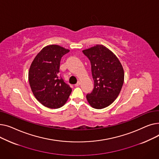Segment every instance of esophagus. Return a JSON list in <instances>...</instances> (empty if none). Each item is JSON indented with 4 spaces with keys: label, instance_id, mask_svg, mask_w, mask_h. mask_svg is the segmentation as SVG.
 <instances>
[{
    "label": "esophagus",
    "instance_id": "obj_1",
    "mask_svg": "<svg viewBox=\"0 0 159 159\" xmlns=\"http://www.w3.org/2000/svg\"><path fill=\"white\" fill-rule=\"evenodd\" d=\"M80 85V81H78V82H77V84H75V86L77 87V86H79Z\"/></svg>",
    "mask_w": 159,
    "mask_h": 159
}]
</instances>
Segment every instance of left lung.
Here are the masks:
<instances>
[{
  "label": "left lung",
  "mask_w": 159,
  "mask_h": 159,
  "mask_svg": "<svg viewBox=\"0 0 159 159\" xmlns=\"http://www.w3.org/2000/svg\"><path fill=\"white\" fill-rule=\"evenodd\" d=\"M91 62L94 88L86 98L91 107L102 109L112 104L122 89L124 73L118 58L103 45L83 50Z\"/></svg>",
  "instance_id": "left-lung-1"
}]
</instances>
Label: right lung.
Masks as SVG:
<instances>
[{"label":"right lung","instance_id":"obj_1","mask_svg":"<svg viewBox=\"0 0 159 159\" xmlns=\"http://www.w3.org/2000/svg\"><path fill=\"white\" fill-rule=\"evenodd\" d=\"M70 52L58 45L44 47L32 62L28 73L30 85L37 101L52 109L64 105L71 88L59 77L61 58Z\"/></svg>","mask_w":159,"mask_h":159}]
</instances>
